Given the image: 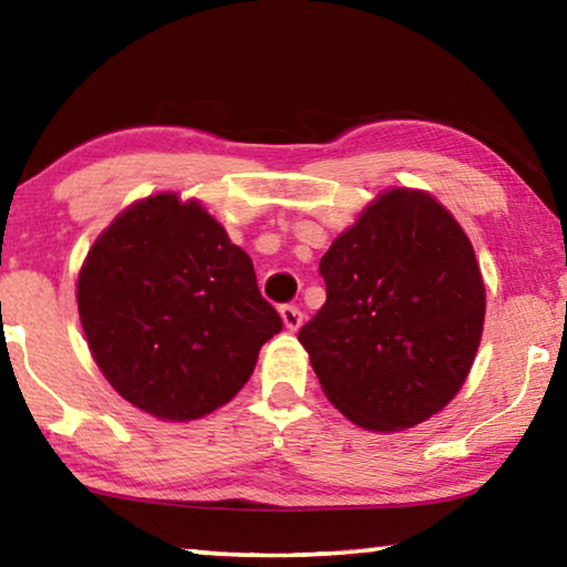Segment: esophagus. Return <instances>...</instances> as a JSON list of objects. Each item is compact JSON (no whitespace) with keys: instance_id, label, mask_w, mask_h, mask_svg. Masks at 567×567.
I'll list each match as a JSON object with an SVG mask.
<instances>
[{"instance_id":"34e87169","label":"esophagus","mask_w":567,"mask_h":567,"mask_svg":"<svg viewBox=\"0 0 567 567\" xmlns=\"http://www.w3.org/2000/svg\"><path fill=\"white\" fill-rule=\"evenodd\" d=\"M280 318H282V322H285V328L290 330V332L300 330V324H302V312L297 310L295 305H282V307H280Z\"/></svg>"}]
</instances>
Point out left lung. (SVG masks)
I'll use <instances>...</instances> for the list:
<instances>
[{"mask_svg": "<svg viewBox=\"0 0 567 567\" xmlns=\"http://www.w3.org/2000/svg\"><path fill=\"white\" fill-rule=\"evenodd\" d=\"M320 275L328 300L297 340L344 417L398 433L457 395L483 338L485 285L463 227L430 192H380Z\"/></svg>", "mask_w": 567, "mask_h": 567, "instance_id": "obj_1", "label": "left lung"}]
</instances>
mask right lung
<instances>
[{"label": "right lung", "instance_id": "add662e5", "mask_svg": "<svg viewBox=\"0 0 567 567\" xmlns=\"http://www.w3.org/2000/svg\"><path fill=\"white\" fill-rule=\"evenodd\" d=\"M76 307L110 385L147 415L175 422L233 400L262 344L282 330L249 255L177 192L137 199L94 239Z\"/></svg>", "mask_w": 567, "mask_h": 567}]
</instances>
